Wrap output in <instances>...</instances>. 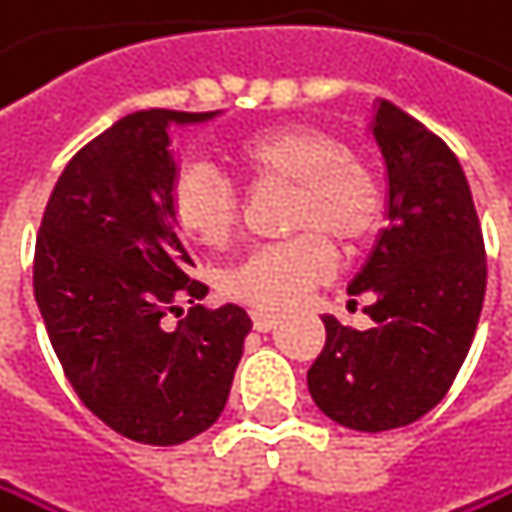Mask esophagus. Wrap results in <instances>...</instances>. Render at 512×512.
I'll use <instances>...</instances> for the list:
<instances>
[{
  "instance_id": "1",
  "label": "esophagus",
  "mask_w": 512,
  "mask_h": 512,
  "mask_svg": "<svg viewBox=\"0 0 512 512\" xmlns=\"http://www.w3.org/2000/svg\"><path fill=\"white\" fill-rule=\"evenodd\" d=\"M253 326H256L259 332H271V329L280 326V317H277V314H268V311H256V314H253Z\"/></svg>"
}]
</instances>
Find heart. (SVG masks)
Instances as JSON below:
<instances>
[{"mask_svg": "<svg viewBox=\"0 0 512 512\" xmlns=\"http://www.w3.org/2000/svg\"><path fill=\"white\" fill-rule=\"evenodd\" d=\"M253 183L293 186L287 225L302 232L284 244L253 250L222 277L228 299L256 311H287L336 268L323 235L339 247L366 244L381 222L385 198L372 170L348 158L345 143L314 124H274L232 149ZM170 216L204 247H222L238 225L235 189L207 164H186L170 183Z\"/></svg>", "mask_w": 512, "mask_h": 512, "instance_id": "b5f03b06", "label": "heart"}]
</instances>
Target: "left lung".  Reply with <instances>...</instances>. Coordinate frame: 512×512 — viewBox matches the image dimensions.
<instances>
[{"label": "left lung", "mask_w": 512, "mask_h": 512, "mask_svg": "<svg viewBox=\"0 0 512 512\" xmlns=\"http://www.w3.org/2000/svg\"><path fill=\"white\" fill-rule=\"evenodd\" d=\"M385 161V219L348 284L366 296L369 329L323 314L326 345L308 369L317 409L381 433L437 406L470 351L485 299V244L452 149L388 100L366 124Z\"/></svg>", "instance_id": "left-lung-1"}]
</instances>
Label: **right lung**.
I'll return each instance as SVG.
<instances>
[{"label":"right lung","mask_w":512,"mask_h":512,"mask_svg":"<svg viewBox=\"0 0 512 512\" xmlns=\"http://www.w3.org/2000/svg\"><path fill=\"white\" fill-rule=\"evenodd\" d=\"M216 115L143 109L106 127L63 167L36 238V305L72 391L146 446L186 443L222 415L253 329L232 302L164 323L176 296L207 293L170 216V124Z\"/></svg>","instance_id":"1"}]
</instances>
